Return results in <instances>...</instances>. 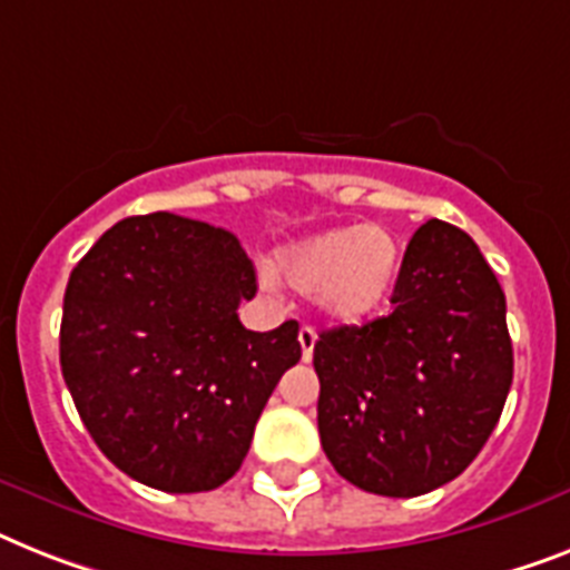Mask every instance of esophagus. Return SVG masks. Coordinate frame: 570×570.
<instances>
[{
  "mask_svg": "<svg viewBox=\"0 0 570 570\" xmlns=\"http://www.w3.org/2000/svg\"><path fill=\"white\" fill-rule=\"evenodd\" d=\"M314 343H317V332L312 326L299 328V346H303V361H312Z\"/></svg>",
  "mask_w": 570,
  "mask_h": 570,
  "instance_id": "esophagus-1",
  "label": "esophagus"
}]
</instances>
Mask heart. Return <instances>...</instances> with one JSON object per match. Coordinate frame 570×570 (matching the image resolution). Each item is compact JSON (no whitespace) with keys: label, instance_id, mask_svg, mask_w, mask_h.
<instances>
[{"label":"heart","instance_id":"obj_1","mask_svg":"<svg viewBox=\"0 0 570 570\" xmlns=\"http://www.w3.org/2000/svg\"><path fill=\"white\" fill-rule=\"evenodd\" d=\"M276 267L291 288L317 296L323 314L361 323L396 291L402 250L384 227H341L282 247Z\"/></svg>","mask_w":570,"mask_h":570}]
</instances>
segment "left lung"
<instances>
[{
	"label": "left lung",
	"mask_w": 570,
	"mask_h": 570,
	"mask_svg": "<svg viewBox=\"0 0 570 570\" xmlns=\"http://www.w3.org/2000/svg\"><path fill=\"white\" fill-rule=\"evenodd\" d=\"M393 312L314 343L320 443L364 492L454 481L495 431L512 384L507 299L478 244L445 220L413 233Z\"/></svg>",
	"instance_id": "8db88e82"
}]
</instances>
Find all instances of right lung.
<instances>
[{
    "instance_id": "add662e5",
    "label": "right lung",
    "mask_w": 570,
    "mask_h": 570,
    "mask_svg": "<svg viewBox=\"0 0 570 570\" xmlns=\"http://www.w3.org/2000/svg\"><path fill=\"white\" fill-rule=\"evenodd\" d=\"M256 267L233 233L171 212L107 229L63 294L60 370L105 458L163 492H209L242 469L296 320L250 332Z\"/></svg>"
}]
</instances>
